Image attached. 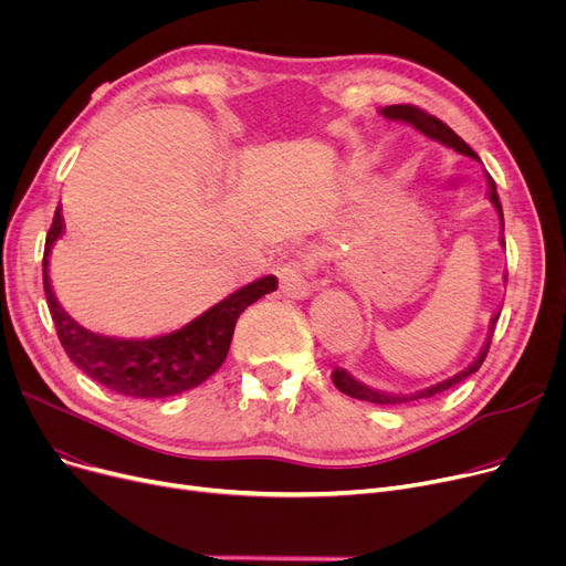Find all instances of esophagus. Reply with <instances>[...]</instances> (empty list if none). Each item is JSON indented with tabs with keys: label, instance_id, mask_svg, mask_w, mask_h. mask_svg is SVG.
Here are the masks:
<instances>
[{
	"label": "esophagus",
	"instance_id": "esophagus-1",
	"mask_svg": "<svg viewBox=\"0 0 566 566\" xmlns=\"http://www.w3.org/2000/svg\"><path fill=\"white\" fill-rule=\"evenodd\" d=\"M316 261H318V252L310 250L298 261H289L280 268V286L289 295V298L303 301L312 293V289H314L312 273H314Z\"/></svg>",
	"mask_w": 566,
	"mask_h": 566
}]
</instances>
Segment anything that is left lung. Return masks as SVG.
Wrapping results in <instances>:
<instances>
[{
	"label": "left lung",
	"instance_id": "obj_1",
	"mask_svg": "<svg viewBox=\"0 0 566 566\" xmlns=\"http://www.w3.org/2000/svg\"><path fill=\"white\" fill-rule=\"evenodd\" d=\"M378 112H380L385 118H390V122H403V124H408V126H412V128H418L422 135H427V137H431V139H436V142H440V144H444V146L454 148V151H459V154H463V156H470V158H474V160H480V156L474 154L472 148H470L448 124H442L440 118H436L433 114H429V112H424V109H420V107H415V105H388V107H380ZM489 199H491V203L495 206V211H497L500 222H502V229H504L502 203H500V197H497V190H495V181H493L491 176H489ZM502 243H504V238H502ZM504 280H507V275H504ZM497 318H500V312L493 314V318H491V333H489V337H486V342H484V346H482L478 358H474V360H472L465 369H461L459 374H454V376H450V378H444V380H440V382H436V385H429V388H424V390H418V392H412V395L378 392V390L367 388L365 382L355 380L346 369H339V367L333 371L335 388H337L339 392L353 397V399L371 401V403H380V406L408 403V401H415V399H424V397H433V395H438V392L450 390V388H454L457 382H461L463 378H468V376H472L474 371H478V369L482 367V363L486 360V353H489V348H491V337H493Z\"/></svg>",
	"mask_w": 566,
	"mask_h": 566
}]
</instances>
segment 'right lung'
I'll return each instance as SVG.
<instances>
[{
  "label": "right lung",
  "instance_id": "obj_1",
  "mask_svg": "<svg viewBox=\"0 0 566 566\" xmlns=\"http://www.w3.org/2000/svg\"><path fill=\"white\" fill-rule=\"evenodd\" d=\"M62 231L64 216L62 208H56L43 252V289L56 337L77 369L105 385L107 390L126 397L160 399L197 388L222 367L238 316L261 295L277 289V277H259L206 310L181 331L163 337L116 339L96 335L69 316L50 284L48 256Z\"/></svg>",
  "mask_w": 566,
  "mask_h": 566
}]
</instances>
